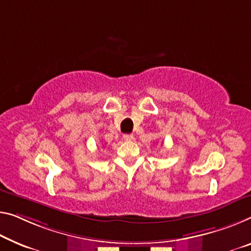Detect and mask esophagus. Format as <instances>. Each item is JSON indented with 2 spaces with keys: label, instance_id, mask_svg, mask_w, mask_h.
Here are the masks:
<instances>
[{
  "label": "esophagus",
  "instance_id": "obj_1",
  "mask_svg": "<svg viewBox=\"0 0 251 251\" xmlns=\"http://www.w3.org/2000/svg\"><path fill=\"white\" fill-rule=\"evenodd\" d=\"M123 139H125L126 141H131V140H133V134H131V133H126V134H125V136H123Z\"/></svg>",
  "mask_w": 251,
  "mask_h": 251
}]
</instances>
